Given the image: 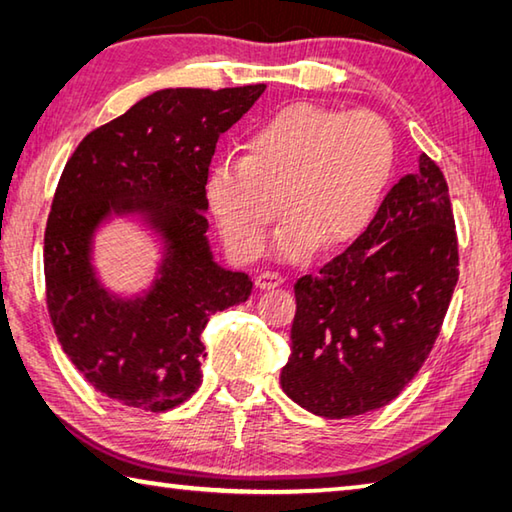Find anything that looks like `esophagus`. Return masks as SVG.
Listing matches in <instances>:
<instances>
[{
    "mask_svg": "<svg viewBox=\"0 0 512 512\" xmlns=\"http://www.w3.org/2000/svg\"><path fill=\"white\" fill-rule=\"evenodd\" d=\"M281 284H284V277L275 273V270H264V273L257 277L259 290H273V288H279Z\"/></svg>",
    "mask_w": 512,
    "mask_h": 512,
    "instance_id": "esophagus-1",
    "label": "esophagus"
}]
</instances>
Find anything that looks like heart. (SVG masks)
Wrapping results in <instances>:
<instances>
[{"label": "heart", "instance_id": "b5f03b06", "mask_svg": "<svg viewBox=\"0 0 512 512\" xmlns=\"http://www.w3.org/2000/svg\"><path fill=\"white\" fill-rule=\"evenodd\" d=\"M394 162V134L380 116L295 103L255 127L246 156L215 162L206 200L228 250L242 262L262 255L268 226L284 206L288 217L270 250L301 262L321 242L341 248L365 231Z\"/></svg>", "mask_w": 512, "mask_h": 512}]
</instances>
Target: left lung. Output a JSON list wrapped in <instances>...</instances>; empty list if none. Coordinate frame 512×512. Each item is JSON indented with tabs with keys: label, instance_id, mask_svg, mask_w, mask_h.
Segmentation results:
<instances>
[{
	"label": "left lung",
	"instance_id": "1",
	"mask_svg": "<svg viewBox=\"0 0 512 512\" xmlns=\"http://www.w3.org/2000/svg\"><path fill=\"white\" fill-rule=\"evenodd\" d=\"M449 187L427 154L356 242L297 279L281 389L323 418L389 405L427 361L458 284Z\"/></svg>",
	"mask_w": 512,
	"mask_h": 512
}]
</instances>
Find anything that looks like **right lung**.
<instances>
[{"label":"right lung","instance_id":"1","mask_svg":"<svg viewBox=\"0 0 512 512\" xmlns=\"http://www.w3.org/2000/svg\"><path fill=\"white\" fill-rule=\"evenodd\" d=\"M264 90L149 94L85 136L61 173L43 239L48 312L83 378L121 405L160 413L191 398L206 323L250 297V277L213 259L206 178L217 138ZM112 214H138L163 239L143 296L118 298L95 275L93 235Z\"/></svg>","mask_w":512,"mask_h":512}]
</instances>
